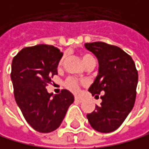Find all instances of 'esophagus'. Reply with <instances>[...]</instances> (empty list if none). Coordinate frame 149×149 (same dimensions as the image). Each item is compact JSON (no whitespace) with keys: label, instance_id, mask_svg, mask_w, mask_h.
<instances>
[{"label":"esophagus","instance_id":"34e87169","mask_svg":"<svg viewBox=\"0 0 149 149\" xmlns=\"http://www.w3.org/2000/svg\"><path fill=\"white\" fill-rule=\"evenodd\" d=\"M74 100L76 101V102H78V103H80V102H82V98H81V97H79V96H74Z\"/></svg>","mask_w":149,"mask_h":149}]
</instances>
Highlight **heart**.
Returning a JSON list of instances; mask_svg holds the SVG:
<instances>
[{
  "label": "heart",
  "instance_id": "1",
  "mask_svg": "<svg viewBox=\"0 0 149 149\" xmlns=\"http://www.w3.org/2000/svg\"><path fill=\"white\" fill-rule=\"evenodd\" d=\"M82 59H83V62L84 65H87L90 61L95 60L94 57L88 54H84L82 55ZM79 86H80V82L77 79L74 78V77H69V78H67V80L65 81V86L69 90L73 91V92H77L79 89Z\"/></svg>",
  "mask_w": 149,
  "mask_h": 149
}]
</instances>
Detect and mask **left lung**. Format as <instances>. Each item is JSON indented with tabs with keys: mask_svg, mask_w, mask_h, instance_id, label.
Returning <instances> with one entry per match:
<instances>
[{
	"mask_svg": "<svg viewBox=\"0 0 149 149\" xmlns=\"http://www.w3.org/2000/svg\"><path fill=\"white\" fill-rule=\"evenodd\" d=\"M84 46L96 56L99 65L98 74L88 91L92 95L105 93L100 106H95V110L86 117L95 130L113 132L134 107L138 81L135 63L130 55L115 45L95 42Z\"/></svg>",
	"mask_w": 149,
	"mask_h": 149,
	"instance_id": "obj_1",
	"label": "left lung"
}]
</instances>
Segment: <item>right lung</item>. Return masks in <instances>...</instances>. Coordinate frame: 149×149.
Masks as SVG:
<instances>
[{
  "mask_svg": "<svg viewBox=\"0 0 149 149\" xmlns=\"http://www.w3.org/2000/svg\"><path fill=\"white\" fill-rule=\"evenodd\" d=\"M63 53L53 45H37L22 49L12 63L14 98L25 120L34 130L49 133L57 129L74 97L63 89L58 95L45 86L57 74Z\"/></svg>",
  "mask_w": 149,
  "mask_h": 149,
  "instance_id": "right-lung-1",
  "label": "right lung"
}]
</instances>
